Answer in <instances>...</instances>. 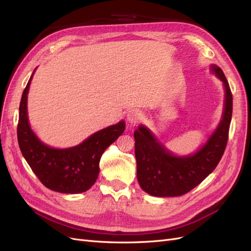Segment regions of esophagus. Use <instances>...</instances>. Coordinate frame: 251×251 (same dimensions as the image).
Here are the masks:
<instances>
[{"label":"esophagus","instance_id":"obj_1","mask_svg":"<svg viewBox=\"0 0 251 251\" xmlns=\"http://www.w3.org/2000/svg\"><path fill=\"white\" fill-rule=\"evenodd\" d=\"M126 118H127V121L132 125H135L139 123V121L141 120L142 118V114L139 110L137 109H132L127 112L126 114Z\"/></svg>","mask_w":251,"mask_h":251}]
</instances>
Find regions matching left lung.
Wrapping results in <instances>:
<instances>
[{"instance_id": "left-lung-1", "label": "left lung", "mask_w": 251, "mask_h": 251, "mask_svg": "<svg viewBox=\"0 0 251 251\" xmlns=\"http://www.w3.org/2000/svg\"><path fill=\"white\" fill-rule=\"evenodd\" d=\"M211 72L223 81L224 111L215 132L193 155L176 156L159 142L148 127L134 132L137 180L144 192L155 197H178L189 191L212 173L221 160L228 140L232 115V94L222 69L210 66Z\"/></svg>"}]
</instances>
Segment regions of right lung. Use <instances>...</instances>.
Instances as JSON below:
<instances>
[{
    "label": "right lung",
    "mask_w": 251,
    "mask_h": 251,
    "mask_svg": "<svg viewBox=\"0 0 251 251\" xmlns=\"http://www.w3.org/2000/svg\"><path fill=\"white\" fill-rule=\"evenodd\" d=\"M33 73L20 103L18 141L22 154L36 177L51 191L63 194L86 192L96 182L103 151L124 133L126 123L121 120L102 128L69 149L48 147L36 137L29 126L27 95Z\"/></svg>",
    "instance_id": "add662e5"
}]
</instances>
